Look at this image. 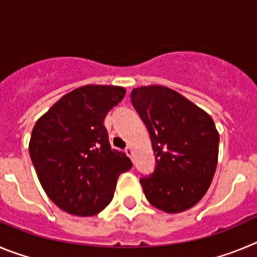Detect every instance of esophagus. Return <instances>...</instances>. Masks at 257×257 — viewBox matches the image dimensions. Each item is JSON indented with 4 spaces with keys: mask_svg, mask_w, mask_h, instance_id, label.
I'll return each instance as SVG.
<instances>
[{
    "mask_svg": "<svg viewBox=\"0 0 257 257\" xmlns=\"http://www.w3.org/2000/svg\"><path fill=\"white\" fill-rule=\"evenodd\" d=\"M124 152H126L127 156L131 157V158H133V148H131V147H127V148L124 149Z\"/></svg>",
    "mask_w": 257,
    "mask_h": 257,
    "instance_id": "1",
    "label": "esophagus"
}]
</instances>
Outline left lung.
I'll return each instance as SVG.
<instances>
[{
	"mask_svg": "<svg viewBox=\"0 0 257 257\" xmlns=\"http://www.w3.org/2000/svg\"><path fill=\"white\" fill-rule=\"evenodd\" d=\"M131 103L156 156L154 171L140 178L145 197L165 212L188 210L205 196L216 170L219 133L212 118L163 86L134 88Z\"/></svg>",
	"mask_w": 257,
	"mask_h": 257,
	"instance_id": "8db88e82",
	"label": "left lung"
}]
</instances>
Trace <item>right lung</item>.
I'll list each match as a JSON object with an SVG mask.
<instances>
[{"mask_svg": "<svg viewBox=\"0 0 257 257\" xmlns=\"http://www.w3.org/2000/svg\"><path fill=\"white\" fill-rule=\"evenodd\" d=\"M126 90L87 85L56 101L36 122L29 154L40 183L59 208L92 216L110 203L118 176L133 162L110 147L104 118Z\"/></svg>", "mask_w": 257, "mask_h": 257, "instance_id": "1", "label": "right lung"}]
</instances>
